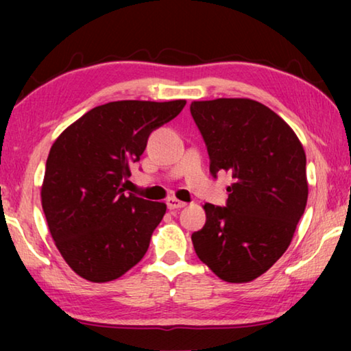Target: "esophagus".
I'll list each match as a JSON object with an SVG mask.
<instances>
[{
  "label": "esophagus",
  "mask_w": 351,
  "mask_h": 351,
  "mask_svg": "<svg viewBox=\"0 0 351 351\" xmlns=\"http://www.w3.org/2000/svg\"><path fill=\"white\" fill-rule=\"evenodd\" d=\"M165 203H167V207H169L170 210L181 209V207L186 206V203H184V201H180V199L175 198V197H169V198H167V201H165Z\"/></svg>",
  "instance_id": "obj_1"
}]
</instances>
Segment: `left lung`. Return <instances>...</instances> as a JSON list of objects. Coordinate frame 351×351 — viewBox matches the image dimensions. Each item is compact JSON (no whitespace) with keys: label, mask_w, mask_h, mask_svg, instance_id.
Wrapping results in <instances>:
<instances>
[{"label":"left lung","mask_w":351,"mask_h":351,"mask_svg":"<svg viewBox=\"0 0 351 351\" xmlns=\"http://www.w3.org/2000/svg\"><path fill=\"white\" fill-rule=\"evenodd\" d=\"M210 173L229 171L226 207L206 203L195 252L224 282L265 274L287 251L308 199L306 156L283 119L251 99L192 102Z\"/></svg>","instance_id":"obj_1"}]
</instances>
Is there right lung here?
Instances as JSON below:
<instances>
[{
	"instance_id": "right-lung-1",
	"label": "right lung",
	"mask_w": 351,
	"mask_h": 351,
	"mask_svg": "<svg viewBox=\"0 0 351 351\" xmlns=\"http://www.w3.org/2000/svg\"><path fill=\"white\" fill-rule=\"evenodd\" d=\"M186 100H117L85 112L51 147L41 186L47 228L62 257L90 282H111L138 265L167 206L125 195L148 136Z\"/></svg>"
}]
</instances>
